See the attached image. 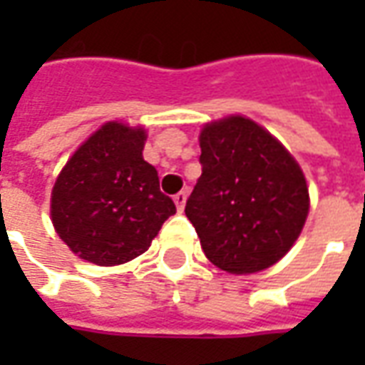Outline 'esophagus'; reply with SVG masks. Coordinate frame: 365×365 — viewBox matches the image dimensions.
Listing matches in <instances>:
<instances>
[{
	"mask_svg": "<svg viewBox=\"0 0 365 365\" xmlns=\"http://www.w3.org/2000/svg\"><path fill=\"white\" fill-rule=\"evenodd\" d=\"M185 199H187V193H185V191H180V193H175L174 195V203L180 213H182L183 207H185Z\"/></svg>",
	"mask_w": 365,
	"mask_h": 365,
	"instance_id": "obj_1",
	"label": "esophagus"
}]
</instances>
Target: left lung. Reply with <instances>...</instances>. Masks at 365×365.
I'll use <instances>...</instances> for the list:
<instances>
[{
  "label": "left lung",
  "instance_id": "1",
  "mask_svg": "<svg viewBox=\"0 0 365 365\" xmlns=\"http://www.w3.org/2000/svg\"><path fill=\"white\" fill-rule=\"evenodd\" d=\"M201 178L185 203L201 248L229 274L282 260L303 230L309 190L301 168L258 123L230 115L203 127Z\"/></svg>",
  "mask_w": 365,
  "mask_h": 365
}]
</instances>
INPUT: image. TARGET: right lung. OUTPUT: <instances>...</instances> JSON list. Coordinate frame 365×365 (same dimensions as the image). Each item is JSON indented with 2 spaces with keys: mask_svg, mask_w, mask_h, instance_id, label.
<instances>
[{
  "mask_svg": "<svg viewBox=\"0 0 365 365\" xmlns=\"http://www.w3.org/2000/svg\"><path fill=\"white\" fill-rule=\"evenodd\" d=\"M146 130L109 120L68 160L52 187L58 237L82 260L117 266L148 250L175 213L160 191L156 168L143 158Z\"/></svg>",
  "mask_w": 365,
  "mask_h": 365,
  "instance_id": "obj_1",
  "label": "right lung"
}]
</instances>
